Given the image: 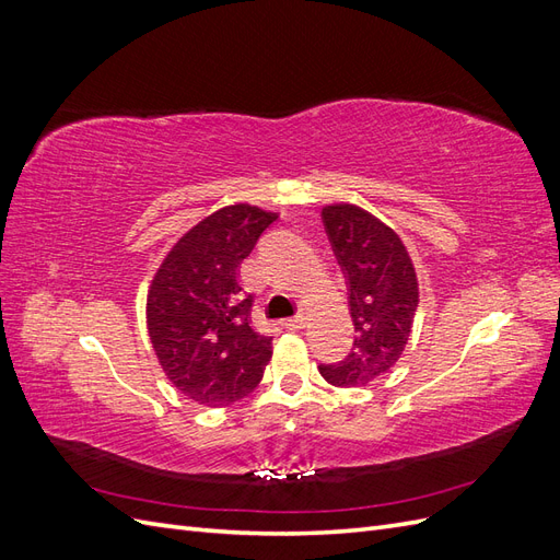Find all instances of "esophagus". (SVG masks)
<instances>
[{"mask_svg": "<svg viewBox=\"0 0 560 560\" xmlns=\"http://www.w3.org/2000/svg\"><path fill=\"white\" fill-rule=\"evenodd\" d=\"M284 325V329H292V331H299V329H303L306 327V317L303 315H296V317H290V319H284L282 322Z\"/></svg>", "mask_w": 560, "mask_h": 560, "instance_id": "34e87169", "label": "esophagus"}]
</instances>
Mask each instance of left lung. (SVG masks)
<instances>
[{
	"label": "left lung",
	"mask_w": 560,
	"mask_h": 560,
	"mask_svg": "<svg viewBox=\"0 0 560 560\" xmlns=\"http://www.w3.org/2000/svg\"><path fill=\"white\" fill-rule=\"evenodd\" d=\"M322 219L348 278L354 343L319 374L336 387H362L387 374L409 343L420 303L416 266L399 233L369 210L329 202Z\"/></svg>",
	"instance_id": "obj_1"
}]
</instances>
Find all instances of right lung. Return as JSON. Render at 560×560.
Returning <instances> with one entry per match:
<instances>
[{
	"label": "right lung",
	"instance_id": "1",
	"mask_svg": "<svg viewBox=\"0 0 560 560\" xmlns=\"http://www.w3.org/2000/svg\"><path fill=\"white\" fill-rule=\"evenodd\" d=\"M280 212L219 208L165 254L147 292V329L163 374L184 397L229 406L264 378L273 338L252 327L241 264Z\"/></svg>",
	"mask_w": 560,
	"mask_h": 560
}]
</instances>
